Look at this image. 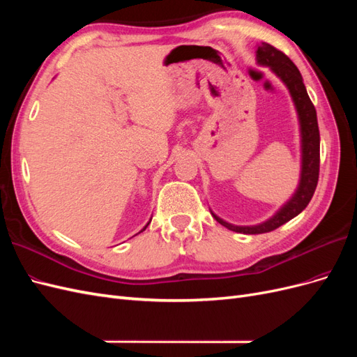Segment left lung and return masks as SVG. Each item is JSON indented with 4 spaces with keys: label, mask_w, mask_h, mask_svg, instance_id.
Returning <instances> with one entry per match:
<instances>
[{
    "label": "left lung",
    "mask_w": 357,
    "mask_h": 357,
    "mask_svg": "<svg viewBox=\"0 0 357 357\" xmlns=\"http://www.w3.org/2000/svg\"><path fill=\"white\" fill-rule=\"evenodd\" d=\"M256 58L259 66L268 67L286 84V88L289 89V93L291 96V101L295 104L301 131V177L299 185L294 195H291V198L273 215V218H269L268 220L259 225L236 226L225 222L219 215L211 213L213 218L220 225H223L225 228H228L234 232L248 235L271 232L277 229L278 226L289 222L290 219L296 218V215L307 207L312 195H314L320 168V134L317 125V114L314 105H312L307 93L305 84L302 82V75L299 70L283 52L277 50L271 45H268V43H262L261 46H257Z\"/></svg>",
    "instance_id": "obj_1"
}]
</instances>
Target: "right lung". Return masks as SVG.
Wrapping results in <instances>:
<instances>
[{
    "mask_svg": "<svg viewBox=\"0 0 357 357\" xmlns=\"http://www.w3.org/2000/svg\"><path fill=\"white\" fill-rule=\"evenodd\" d=\"M150 220H152V219H150ZM149 223H150V222H149ZM149 223H147V225H146V226H144V228H143V229H142V231H139V232H143V231H144V229H146V228H147V226H149ZM139 232H138V234H139Z\"/></svg>",
    "mask_w": 357,
    "mask_h": 357,
    "instance_id": "obj_1",
    "label": "right lung"
}]
</instances>
